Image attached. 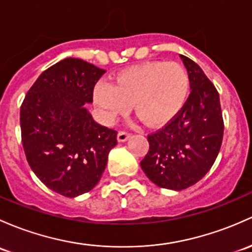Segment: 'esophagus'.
Here are the masks:
<instances>
[{"mask_svg":"<svg viewBox=\"0 0 252 252\" xmlns=\"http://www.w3.org/2000/svg\"><path fill=\"white\" fill-rule=\"evenodd\" d=\"M130 133H128V131H119L118 135H117V140L119 142H124L126 141V140L130 137Z\"/></svg>","mask_w":252,"mask_h":252,"instance_id":"obj_1","label":"esophagus"}]
</instances>
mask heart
<instances>
[{"label":"heart","mask_w":252,"mask_h":252,"mask_svg":"<svg viewBox=\"0 0 252 252\" xmlns=\"http://www.w3.org/2000/svg\"><path fill=\"white\" fill-rule=\"evenodd\" d=\"M189 76L175 62H147L124 68L115 78L96 83L93 99L106 123H113L133 104L148 126H160L180 112L189 97Z\"/></svg>","instance_id":"obj_1"}]
</instances>
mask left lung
<instances>
[{
  "label": "left lung",
  "instance_id": "left-lung-1",
  "mask_svg": "<svg viewBox=\"0 0 252 252\" xmlns=\"http://www.w3.org/2000/svg\"><path fill=\"white\" fill-rule=\"evenodd\" d=\"M189 76L190 94L180 112L147 136L141 168L161 189L181 190L197 184L215 163L223 139L219 92L198 63L180 55Z\"/></svg>",
  "mask_w": 252,
  "mask_h": 252
}]
</instances>
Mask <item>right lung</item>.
<instances>
[{
    "mask_svg": "<svg viewBox=\"0 0 252 252\" xmlns=\"http://www.w3.org/2000/svg\"><path fill=\"white\" fill-rule=\"evenodd\" d=\"M106 72L82 59L66 58L39 75L20 107L26 159L48 189L77 197L97 185L117 131L97 124L84 106Z\"/></svg>",
    "mask_w": 252,
    "mask_h": 252,
    "instance_id": "1",
    "label": "right lung"
}]
</instances>
